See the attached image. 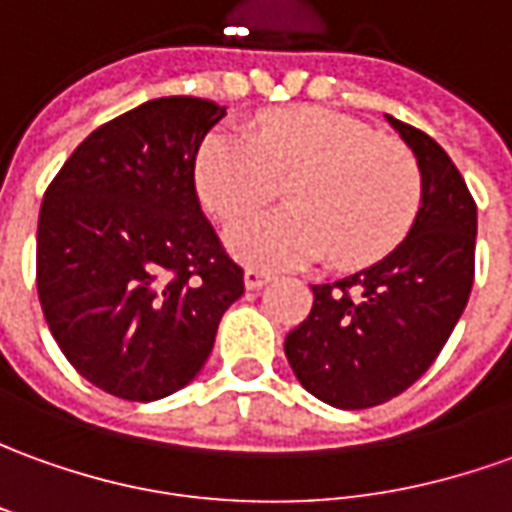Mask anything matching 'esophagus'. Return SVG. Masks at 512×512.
<instances>
[{"label":"esophagus","instance_id":"1","mask_svg":"<svg viewBox=\"0 0 512 512\" xmlns=\"http://www.w3.org/2000/svg\"><path fill=\"white\" fill-rule=\"evenodd\" d=\"M270 278H273L270 273L256 270V267H248V270H245V287H248V290H259V287H264Z\"/></svg>","mask_w":512,"mask_h":512}]
</instances>
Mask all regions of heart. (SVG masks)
Masks as SVG:
<instances>
[{"instance_id":"b5f03b06","label":"heart","mask_w":512,"mask_h":512,"mask_svg":"<svg viewBox=\"0 0 512 512\" xmlns=\"http://www.w3.org/2000/svg\"><path fill=\"white\" fill-rule=\"evenodd\" d=\"M281 181L290 206L228 228L239 262L284 270L331 253L343 267L370 264L404 239L421 206L410 150L326 108L267 114L253 133L222 125L200 142L197 195L220 220L264 206Z\"/></svg>"}]
</instances>
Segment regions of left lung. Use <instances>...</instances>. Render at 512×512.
I'll list each match as a JSON object with an SVG mask.
<instances>
[{
	"instance_id": "1",
	"label": "left lung",
	"mask_w": 512,
	"mask_h": 512,
	"mask_svg": "<svg viewBox=\"0 0 512 512\" xmlns=\"http://www.w3.org/2000/svg\"><path fill=\"white\" fill-rule=\"evenodd\" d=\"M387 122L415 155L421 209L382 262L312 284V312L284 340L303 390L337 410L376 407L418 382L474 287L477 206L463 175L424 130Z\"/></svg>"
}]
</instances>
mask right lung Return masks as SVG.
<instances>
[{"label": "right lung", "mask_w": 512, "mask_h": 512, "mask_svg": "<svg viewBox=\"0 0 512 512\" xmlns=\"http://www.w3.org/2000/svg\"><path fill=\"white\" fill-rule=\"evenodd\" d=\"M225 108L161 97L97 128L49 183L35 276L47 326L77 373L155 401L203 370L245 292L195 192V158Z\"/></svg>", "instance_id": "1"}]
</instances>
